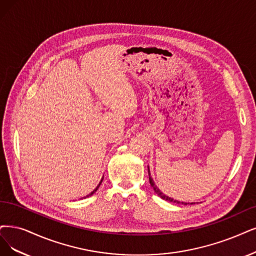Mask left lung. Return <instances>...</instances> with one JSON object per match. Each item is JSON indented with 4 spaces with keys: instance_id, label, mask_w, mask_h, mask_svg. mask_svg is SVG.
Wrapping results in <instances>:
<instances>
[{
    "instance_id": "obj_1",
    "label": "left lung",
    "mask_w": 256,
    "mask_h": 256,
    "mask_svg": "<svg viewBox=\"0 0 256 256\" xmlns=\"http://www.w3.org/2000/svg\"><path fill=\"white\" fill-rule=\"evenodd\" d=\"M148 179H150V186L153 188V190L155 191V193L159 196V197H162V200H168V202H175V204H188V202H178V200H174V198H171V197H168V196H166V194H164L162 191L159 190V188L155 184V182H154V180H153V178L150 177V168L148 166ZM194 202H191V204H193Z\"/></svg>"
}]
</instances>
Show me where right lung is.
<instances>
[{
    "label": "right lung",
    "instance_id": "obj_1",
    "mask_svg": "<svg viewBox=\"0 0 256 256\" xmlns=\"http://www.w3.org/2000/svg\"><path fill=\"white\" fill-rule=\"evenodd\" d=\"M102 180H103V177H102V179H101V182H99V184H98V186H96V188H94V191H92V192H90V194H88V195H86V196H85V197H90V196H92V194H94V192H96V191H97V190H98V188H99V186H100V184H101V182H102ZM85 197H84V198H85Z\"/></svg>",
    "mask_w": 256,
    "mask_h": 256
}]
</instances>
